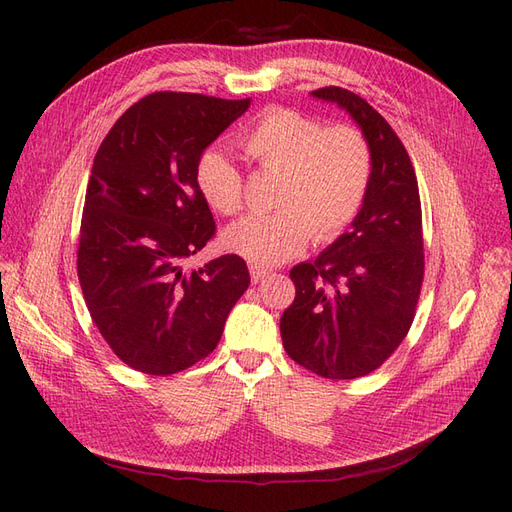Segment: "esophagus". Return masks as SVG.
I'll use <instances>...</instances> for the list:
<instances>
[{"label": "esophagus", "mask_w": 512, "mask_h": 512, "mask_svg": "<svg viewBox=\"0 0 512 512\" xmlns=\"http://www.w3.org/2000/svg\"><path fill=\"white\" fill-rule=\"evenodd\" d=\"M271 273V269H267V267H260V265H250V275H252V282L254 284H258V282H262L265 280V277Z\"/></svg>", "instance_id": "obj_1"}]
</instances>
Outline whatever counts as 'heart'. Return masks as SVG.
Masks as SVG:
<instances>
[{"label": "heart", "mask_w": 512, "mask_h": 512, "mask_svg": "<svg viewBox=\"0 0 512 512\" xmlns=\"http://www.w3.org/2000/svg\"><path fill=\"white\" fill-rule=\"evenodd\" d=\"M241 149L262 173L280 175L273 213H254L224 230L222 243L254 265H280L309 241H335L359 215L374 175L367 136L350 123L324 128L316 117L271 106L241 134ZM196 188L222 215L243 207V175L226 153L207 149Z\"/></svg>", "instance_id": "1"}]
</instances>
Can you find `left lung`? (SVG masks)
<instances>
[{"label": "left lung", "mask_w": 512, "mask_h": 512, "mask_svg": "<svg viewBox=\"0 0 512 512\" xmlns=\"http://www.w3.org/2000/svg\"><path fill=\"white\" fill-rule=\"evenodd\" d=\"M359 123L374 153L365 203L329 250L292 267L294 301L282 342L294 363L329 380L371 374L404 342L425 275L423 215L404 143L374 106L342 87H320Z\"/></svg>", "instance_id": "left-lung-1"}]
</instances>
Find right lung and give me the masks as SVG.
<instances>
[{
	"mask_svg": "<svg viewBox=\"0 0 512 512\" xmlns=\"http://www.w3.org/2000/svg\"><path fill=\"white\" fill-rule=\"evenodd\" d=\"M247 106L156 91L115 121L94 158L76 271L104 342L143 374L170 376L209 356L250 286L237 254L181 267L215 235L196 162Z\"/></svg>",
	"mask_w": 512,
	"mask_h": 512,
	"instance_id": "1",
	"label": "right lung"
}]
</instances>
